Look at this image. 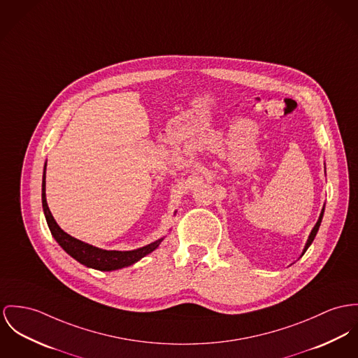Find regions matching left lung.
I'll list each match as a JSON object with an SVG mask.
<instances>
[{
	"label": "left lung",
	"instance_id": "left-lung-1",
	"mask_svg": "<svg viewBox=\"0 0 358 358\" xmlns=\"http://www.w3.org/2000/svg\"><path fill=\"white\" fill-rule=\"evenodd\" d=\"M323 214H324V208L322 210V213H320V217H319V220L316 222V224H315V227H313V230L310 231V236H309V238H308V243H306V245L303 248V253L306 252V249L309 248V245L313 243V240H315V237H316V233H317V230H319V226H320V222L323 220Z\"/></svg>",
	"mask_w": 358,
	"mask_h": 358
}]
</instances>
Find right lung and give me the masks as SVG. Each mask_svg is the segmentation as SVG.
Masks as SVG:
<instances>
[{"instance_id":"obj_1","label":"right lung","mask_w":358,"mask_h":358,"mask_svg":"<svg viewBox=\"0 0 358 358\" xmlns=\"http://www.w3.org/2000/svg\"><path fill=\"white\" fill-rule=\"evenodd\" d=\"M46 169V165H45ZM46 174L43 173V181H42V206H43V213L48 220L49 229L55 238V241L61 245V248L69 253L73 259H76L78 262H80L84 266L95 268V270H101V271H113V270H118L122 267H128L134 263H136L141 257H144L145 255L151 253L154 249H157L158 245L161 244L162 238L147 245V247L138 248L135 250H127V252H121V250H103L99 248L88 245L83 241H79L76 238H73L72 236L66 234L55 222L49 207H48V201H46V193H45V187H46Z\"/></svg>"}]
</instances>
